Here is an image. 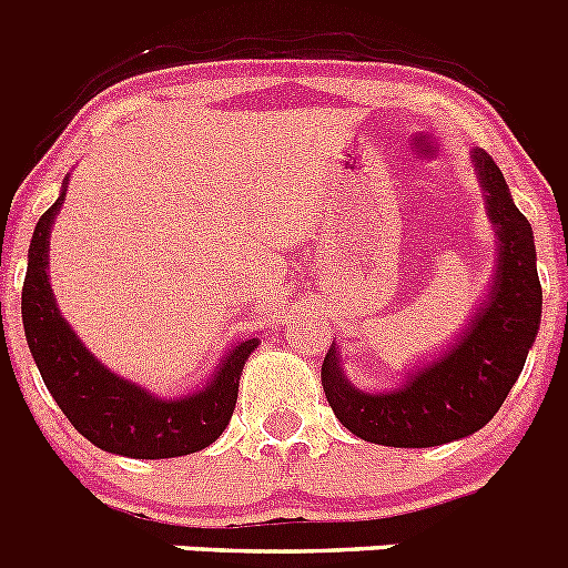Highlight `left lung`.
<instances>
[{"mask_svg":"<svg viewBox=\"0 0 568 568\" xmlns=\"http://www.w3.org/2000/svg\"><path fill=\"white\" fill-rule=\"evenodd\" d=\"M475 168L498 227L500 258L489 301L464 338L393 393L355 389L341 373L333 346L321 364V386L335 418L369 444L424 449L478 433L495 418L535 344L544 307L535 235L486 150H475Z\"/></svg>","mask_w":568,"mask_h":568,"instance_id":"left-lung-1","label":"left lung"}]
</instances>
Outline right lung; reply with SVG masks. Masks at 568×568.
<instances>
[{"label": "right lung", "instance_id": "add662e5", "mask_svg": "<svg viewBox=\"0 0 568 568\" xmlns=\"http://www.w3.org/2000/svg\"><path fill=\"white\" fill-rule=\"evenodd\" d=\"M64 190L33 230L22 284V324L44 386L68 420L99 449L128 458H179L199 453L224 433L239 398L244 361L258 338L241 341L215 378L195 395L162 400L104 369L59 315L48 281V239Z\"/></svg>", "mask_w": 568, "mask_h": 568}]
</instances>
